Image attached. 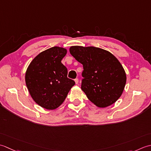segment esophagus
Segmentation results:
<instances>
[{"instance_id": "obj_1", "label": "esophagus", "mask_w": 151, "mask_h": 151, "mask_svg": "<svg viewBox=\"0 0 151 151\" xmlns=\"http://www.w3.org/2000/svg\"><path fill=\"white\" fill-rule=\"evenodd\" d=\"M75 82H76V85H78V84L79 83V80H78V78L75 79Z\"/></svg>"}]
</instances>
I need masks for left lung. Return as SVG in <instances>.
<instances>
[{"instance_id": "left-lung-1", "label": "left lung", "mask_w": 151, "mask_h": 151, "mask_svg": "<svg viewBox=\"0 0 151 151\" xmlns=\"http://www.w3.org/2000/svg\"><path fill=\"white\" fill-rule=\"evenodd\" d=\"M70 53L83 64L81 89L88 100L98 107L114 104L127 82L124 68L114 55L95 47L72 46Z\"/></svg>"}]
</instances>
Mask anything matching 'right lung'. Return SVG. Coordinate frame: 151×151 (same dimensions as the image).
Masks as SVG:
<instances>
[{"instance_id":"add662e5","label":"right lung","mask_w":151,"mask_h":151,"mask_svg":"<svg viewBox=\"0 0 151 151\" xmlns=\"http://www.w3.org/2000/svg\"><path fill=\"white\" fill-rule=\"evenodd\" d=\"M66 53L63 47H51L37 55L27 68V88L34 101L45 109L59 107L75 85L67 78L68 70L61 63Z\"/></svg>"}]
</instances>
